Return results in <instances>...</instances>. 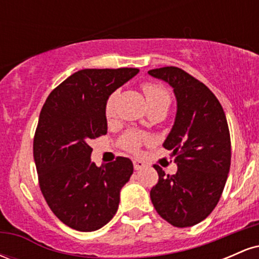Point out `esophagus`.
<instances>
[{"label": "esophagus", "mask_w": 259, "mask_h": 259, "mask_svg": "<svg viewBox=\"0 0 259 259\" xmlns=\"http://www.w3.org/2000/svg\"><path fill=\"white\" fill-rule=\"evenodd\" d=\"M133 164H134V168H135V170H141V169L145 168V163L142 162V160L134 159Z\"/></svg>", "instance_id": "1"}]
</instances>
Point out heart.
Here are the masks:
<instances>
[{"instance_id":"1","label":"heart","mask_w":259,"mask_h":259,"mask_svg":"<svg viewBox=\"0 0 259 259\" xmlns=\"http://www.w3.org/2000/svg\"><path fill=\"white\" fill-rule=\"evenodd\" d=\"M142 90H144L145 95H146L148 106L157 105V103H167V105L170 103V96H169L168 91L163 86L153 84V82H146V84H144V86H142ZM115 99H117V94L114 92L106 101L105 114L107 119H111L113 115H114ZM144 140V134L130 130V132H126L125 134L121 135L119 145L124 150L129 151V152H138L140 146H141V142Z\"/></svg>"}]
</instances>
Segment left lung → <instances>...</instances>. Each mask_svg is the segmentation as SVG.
<instances>
[{
	"mask_svg": "<svg viewBox=\"0 0 259 259\" xmlns=\"http://www.w3.org/2000/svg\"><path fill=\"white\" fill-rule=\"evenodd\" d=\"M168 82L177 97L174 125L163 147L178 165L173 175L158 165V183L150 196L169 224L187 228L206 219L219 202L231 160L230 133L223 107L212 91L178 67L148 70Z\"/></svg>",
	"mask_w": 259,
	"mask_h": 259,
	"instance_id": "obj_1",
	"label": "left lung"
}]
</instances>
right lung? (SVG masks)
<instances>
[{
	"label": "right lung",
	"instance_id": "1",
	"mask_svg": "<svg viewBox=\"0 0 259 259\" xmlns=\"http://www.w3.org/2000/svg\"><path fill=\"white\" fill-rule=\"evenodd\" d=\"M138 73V68L79 70L41 109L32 146L41 192L59 221L78 231H95L111 221L133 174L125 157L97 167L90 141L107 134V99Z\"/></svg>",
	"mask_w": 259,
	"mask_h": 259
}]
</instances>
